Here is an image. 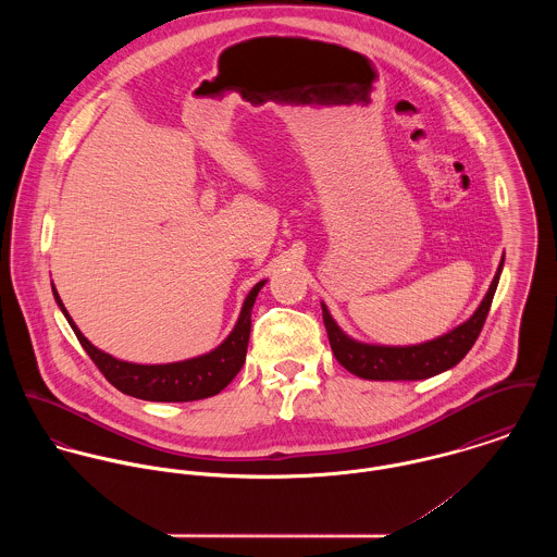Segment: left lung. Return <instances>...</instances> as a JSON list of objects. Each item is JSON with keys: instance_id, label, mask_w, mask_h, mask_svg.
<instances>
[{"instance_id": "1", "label": "left lung", "mask_w": 557, "mask_h": 557, "mask_svg": "<svg viewBox=\"0 0 557 557\" xmlns=\"http://www.w3.org/2000/svg\"><path fill=\"white\" fill-rule=\"evenodd\" d=\"M504 268V257L499 261V268L488 285L486 296L482 298L476 313L455 330L426 341L418 345H371V343H360L351 336H347L338 323L332 319L327 307L321 302V313H323V323L325 332L330 338V347L334 358L354 375L362 380H373V382H416V380H426L433 375H440L455 364H459L466 354L472 349L476 343L478 334L484 325V319L488 315L499 274Z\"/></svg>"}]
</instances>
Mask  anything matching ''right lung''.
I'll list each match as a JSON object with an SVG mask.
<instances>
[{"mask_svg":"<svg viewBox=\"0 0 557 557\" xmlns=\"http://www.w3.org/2000/svg\"><path fill=\"white\" fill-rule=\"evenodd\" d=\"M265 281H259L248 292L232 334L216 349L182 362L135 364V362L117 360L111 354H104L102 349L94 347L81 334L77 323L69 315L58 289L51 283L58 307L62 309L64 318L69 319L83 349L100 369V373L107 377V382H111L124 395L144 398V400H160V403H186V400L214 397L230 386V382L238 375L246 360V347L250 336V311Z\"/></svg>","mask_w":557,"mask_h":557,"instance_id":"add662e5","label":"right lung"}]
</instances>
